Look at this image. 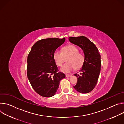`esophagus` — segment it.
I'll return each mask as SVG.
<instances>
[{
	"label": "esophagus",
	"instance_id": "34e87169",
	"mask_svg": "<svg viewBox=\"0 0 124 124\" xmlns=\"http://www.w3.org/2000/svg\"><path fill=\"white\" fill-rule=\"evenodd\" d=\"M72 76V75H66V77L67 78H70Z\"/></svg>",
	"mask_w": 124,
	"mask_h": 124
}]
</instances>
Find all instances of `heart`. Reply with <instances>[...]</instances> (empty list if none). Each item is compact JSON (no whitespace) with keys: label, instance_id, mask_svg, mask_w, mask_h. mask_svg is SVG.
<instances>
[{"label":"heart","instance_id":"obj_1","mask_svg":"<svg viewBox=\"0 0 124 124\" xmlns=\"http://www.w3.org/2000/svg\"><path fill=\"white\" fill-rule=\"evenodd\" d=\"M78 48L72 45L64 46L62 48V51L58 49L54 53V59L56 65L61 66L65 60V58L68 57L67 60V63L64 64L60 68V70L64 73L71 72L76 68H80L84 61V56L81 53L78 52Z\"/></svg>","mask_w":124,"mask_h":124}]
</instances>
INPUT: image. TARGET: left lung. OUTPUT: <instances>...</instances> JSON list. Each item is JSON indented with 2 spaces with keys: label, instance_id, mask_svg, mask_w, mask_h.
<instances>
[{
  "label": "left lung",
  "instance_id": "obj_1",
  "mask_svg": "<svg viewBox=\"0 0 124 124\" xmlns=\"http://www.w3.org/2000/svg\"><path fill=\"white\" fill-rule=\"evenodd\" d=\"M69 41L79 46L83 50L84 61L78 78V82L74 88L78 92L86 94L92 91L96 86L101 70V55L95 45L85 36L70 37Z\"/></svg>",
  "mask_w": 124,
  "mask_h": 124
}]
</instances>
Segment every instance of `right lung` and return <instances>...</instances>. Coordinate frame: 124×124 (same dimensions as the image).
I'll return each mask as SVG.
<instances>
[{
	"instance_id": "add662e5",
	"label": "right lung",
	"mask_w": 124,
	"mask_h": 124,
	"mask_svg": "<svg viewBox=\"0 0 124 124\" xmlns=\"http://www.w3.org/2000/svg\"><path fill=\"white\" fill-rule=\"evenodd\" d=\"M65 41L51 38L37 41L29 53L27 63V76L37 93L44 97L55 95L61 80L65 75L60 72L54 59V53Z\"/></svg>"
}]
</instances>
